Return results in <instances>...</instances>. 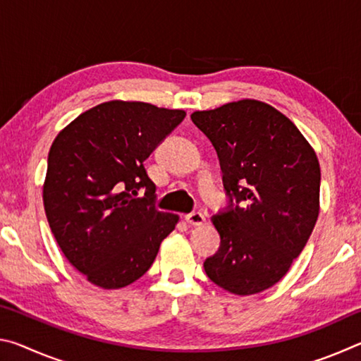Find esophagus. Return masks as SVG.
I'll use <instances>...</instances> for the list:
<instances>
[{"instance_id":"obj_1","label":"esophagus","mask_w":361,"mask_h":361,"mask_svg":"<svg viewBox=\"0 0 361 361\" xmlns=\"http://www.w3.org/2000/svg\"><path fill=\"white\" fill-rule=\"evenodd\" d=\"M185 218H186V221H188L189 224H191V226H200V224L205 223V216H204L200 212H191V213H188V215H186Z\"/></svg>"}]
</instances>
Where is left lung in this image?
Listing matches in <instances>:
<instances>
[{
	"mask_svg": "<svg viewBox=\"0 0 361 361\" xmlns=\"http://www.w3.org/2000/svg\"><path fill=\"white\" fill-rule=\"evenodd\" d=\"M191 119L216 149L228 195V207L212 218L221 243L204 261L205 274L239 296L271 288L319 218V159L298 127L267 103L232 102Z\"/></svg>",
	"mask_w": 361,
	"mask_h": 361,
	"instance_id": "1",
	"label": "left lung"
}]
</instances>
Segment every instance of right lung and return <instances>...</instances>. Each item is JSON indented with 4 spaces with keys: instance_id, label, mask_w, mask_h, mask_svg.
<instances>
[{
    "instance_id": "1",
    "label": "right lung",
    "mask_w": 361,
    "mask_h": 361,
    "mask_svg": "<svg viewBox=\"0 0 361 361\" xmlns=\"http://www.w3.org/2000/svg\"><path fill=\"white\" fill-rule=\"evenodd\" d=\"M185 116L143 102H106L54 140L42 189L46 216L66 259L90 283L105 290L133 283L175 229L178 216L157 210L145 161Z\"/></svg>"
}]
</instances>
